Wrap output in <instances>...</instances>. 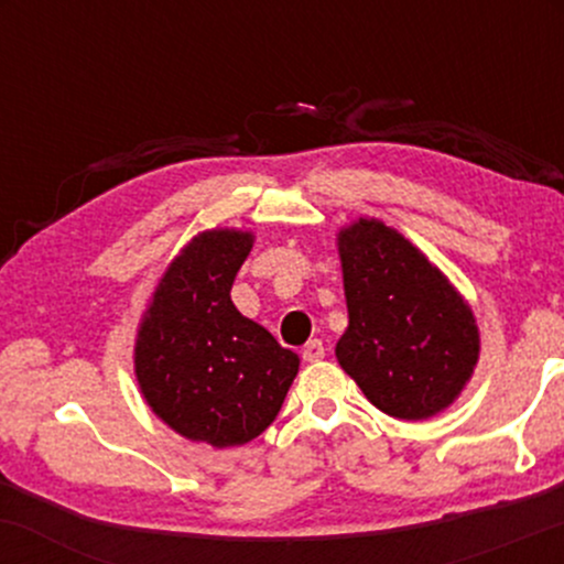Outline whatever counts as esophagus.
Masks as SVG:
<instances>
[{
	"instance_id": "1",
	"label": "esophagus",
	"mask_w": 564,
	"mask_h": 564,
	"mask_svg": "<svg viewBox=\"0 0 564 564\" xmlns=\"http://www.w3.org/2000/svg\"><path fill=\"white\" fill-rule=\"evenodd\" d=\"M302 358L307 360V364H318V360L326 358V347H323L321 339H310L307 345L302 347Z\"/></svg>"
}]
</instances>
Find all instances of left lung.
I'll list each match as a JSON object with an SVG mask.
<instances>
[{"instance_id": "8db88e82", "label": "left lung", "mask_w": 564, "mask_h": 564, "mask_svg": "<svg viewBox=\"0 0 564 564\" xmlns=\"http://www.w3.org/2000/svg\"><path fill=\"white\" fill-rule=\"evenodd\" d=\"M349 326L336 360L379 411L419 422L448 408L480 358L475 315L398 230L360 217L339 230Z\"/></svg>"}]
</instances>
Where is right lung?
I'll return each mask as SVG.
<instances>
[{
  "label": "right lung",
  "mask_w": 564,
  "mask_h": 564,
  "mask_svg": "<svg viewBox=\"0 0 564 564\" xmlns=\"http://www.w3.org/2000/svg\"><path fill=\"white\" fill-rule=\"evenodd\" d=\"M251 243L241 230L198 232L161 275L134 345V373L153 413L215 448L262 435L300 371V355L230 300Z\"/></svg>",
  "instance_id": "obj_1"
}]
</instances>
